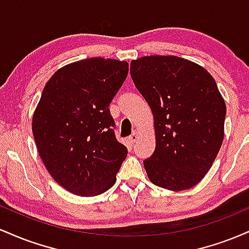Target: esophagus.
Segmentation results:
<instances>
[{"label": "esophagus", "instance_id": "34e87169", "mask_svg": "<svg viewBox=\"0 0 249 249\" xmlns=\"http://www.w3.org/2000/svg\"><path fill=\"white\" fill-rule=\"evenodd\" d=\"M138 132H136V131H134V132L132 133V134H131V136L130 137H128V139H127V141H128V142H130V144H134V142H136L137 141H138Z\"/></svg>", "mask_w": 249, "mask_h": 249}]
</instances>
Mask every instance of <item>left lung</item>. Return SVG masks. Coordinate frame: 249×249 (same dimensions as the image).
Segmentation results:
<instances>
[{
    "label": "left lung",
    "instance_id": "obj_1",
    "mask_svg": "<svg viewBox=\"0 0 249 249\" xmlns=\"http://www.w3.org/2000/svg\"><path fill=\"white\" fill-rule=\"evenodd\" d=\"M130 73L154 119L156 150L144 160L148 179L176 192L196 186L224 141L226 104L215 81L177 56L133 59Z\"/></svg>",
    "mask_w": 249,
    "mask_h": 249
}]
</instances>
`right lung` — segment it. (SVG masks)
I'll return each mask as SVG.
<instances>
[{"instance_id":"add662e5","label":"right lung","mask_w":249,"mask_h":249,"mask_svg":"<svg viewBox=\"0 0 249 249\" xmlns=\"http://www.w3.org/2000/svg\"><path fill=\"white\" fill-rule=\"evenodd\" d=\"M128 63L111 58L73 62L45 84L33 116L43 164L63 188L81 196L104 193L127 148L116 139L108 105L126 79Z\"/></svg>"}]
</instances>
